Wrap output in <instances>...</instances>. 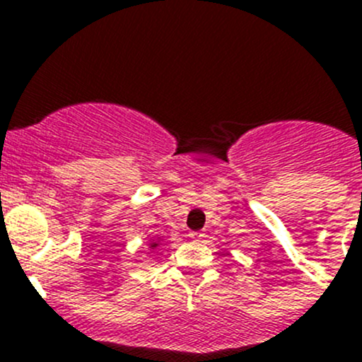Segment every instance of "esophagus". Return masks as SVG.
<instances>
[{"mask_svg":"<svg viewBox=\"0 0 362 362\" xmlns=\"http://www.w3.org/2000/svg\"><path fill=\"white\" fill-rule=\"evenodd\" d=\"M189 235H191L192 239H202V238H204V234H202V232H191V234H189Z\"/></svg>","mask_w":362,"mask_h":362,"instance_id":"obj_1","label":"esophagus"}]
</instances>
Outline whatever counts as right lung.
<instances>
[{"mask_svg":"<svg viewBox=\"0 0 362 362\" xmlns=\"http://www.w3.org/2000/svg\"><path fill=\"white\" fill-rule=\"evenodd\" d=\"M151 245H153V246H157V243H151Z\"/></svg>","mask_w":362,"mask_h":362,"instance_id":"add662e5","label":"right lung"}]
</instances>
